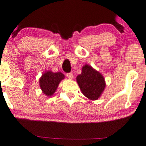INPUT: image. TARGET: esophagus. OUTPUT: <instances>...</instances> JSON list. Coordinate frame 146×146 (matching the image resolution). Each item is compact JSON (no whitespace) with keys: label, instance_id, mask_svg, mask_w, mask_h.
I'll return each instance as SVG.
<instances>
[{"label":"esophagus","instance_id":"obj_1","mask_svg":"<svg viewBox=\"0 0 146 146\" xmlns=\"http://www.w3.org/2000/svg\"><path fill=\"white\" fill-rule=\"evenodd\" d=\"M66 76H67V78L68 79H70V80H72L73 78V73H68L66 74Z\"/></svg>","mask_w":146,"mask_h":146}]
</instances>
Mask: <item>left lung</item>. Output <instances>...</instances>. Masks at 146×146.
<instances>
[{"label":"left lung","mask_w":146,"mask_h":146,"mask_svg":"<svg viewBox=\"0 0 146 146\" xmlns=\"http://www.w3.org/2000/svg\"><path fill=\"white\" fill-rule=\"evenodd\" d=\"M77 82L83 94L90 100H97L105 88L104 78L92 66L86 64L82 73L77 77Z\"/></svg>","instance_id":"1"}]
</instances>
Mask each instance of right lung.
Wrapping results in <instances>:
<instances>
[{"label":"right lung","instance_id":"1","mask_svg":"<svg viewBox=\"0 0 146 146\" xmlns=\"http://www.w3.org/2000/svg\"><path fill=\"white\" fill-rule=\"evenodd\" d=\"M64 78V75L60 72L47 71L39 80L40 87L43 92L47 96H52L56 92L60 82Z\"/></svg>","mask_w":146,"mask_h":146}]
</instances>
